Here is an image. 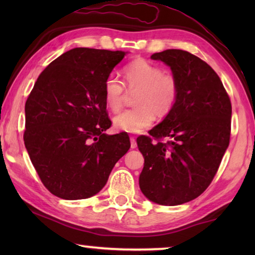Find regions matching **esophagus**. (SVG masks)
I'll use <instances>...</instances> for the list:
<instances>
[{
    "label": "esophagus",
    "mask_w": 255,
    "mask_h": 255,
    "mask_svg": "<svg viewBox=\"0 0 255 255\" xmlns=\"http://www.w3.org/2000/svg\"><path fill=\"white\" fill-rule=\"evenodd\" d=\"M130 147L133 149V148H136L137 147V143H136V139H135V137H130Z\"/></svg>",
    "instance_id": "esophagus-1"
}]
</instances>
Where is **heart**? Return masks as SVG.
I'll return each mask as SVG.
<instances>
[{
    "instance_id": "obj_1",
    "label": "heart",
    "mask_w": 255,
    "mask_h": 255,
    "mask_svg": "<svg viewBox=\"0 0 255 255\" xmlns=\"http://www.w3.org/2000/svg\"><path fill=\"white\" fill-rule=\"evenodd\" d=\"M125 80L129 90L138 89L132 109L120 112L114 118L118 130L139 132L153 124L155 115L165 117L173 109L179 97V84L175 77L145 59H136L126 66ZM125 86L115 74L107 77L103 84V97L111 111L123 107Z\"/></svg>"
}]
</instances>
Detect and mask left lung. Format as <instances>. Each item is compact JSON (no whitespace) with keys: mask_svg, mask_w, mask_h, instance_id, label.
Here are the masks:
<instances>
[{"mask_svg":"<svg viewBox=\"0 0 255 255\" xmlns=\"http://www.w3.org/2000/svg\"><path fill=\"white\" fill-rule=\"evenodd\" d=\"M150 58L171 68L179 97L173 109L137 138L145 163L139 188L148 200L176 206L208 188L230 144L232 105L219 76L208 64L181 49L155 53ZM170 137L163 143L161 137Z\"/></svg>","mask_w":255,"mask_h":255,"instance_id":"left-lung-1","label":"left lung"}]
</instances>
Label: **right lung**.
Returning a JSON list of instances; mask_svg holds the SVG:
<instances>
[{
    "mask_svg": "<svg viewBox=\"0 0 255 255\" xmlns=\"http://www.w3.org/2000/svg\"><path fill=\"white\" fill-rule=\"evenodd\" d=\"M127 53L74 48L47 66L24 107L25 148L45 187L66 200L86 199L105 187L128 152L127 133L107 135L103 84Z\"/></svg>",
    "mask_w": 255,
    "mask_h": 255,
    "instance_id": "add662e5",
    "label": "right lung"
}]
</instances>
